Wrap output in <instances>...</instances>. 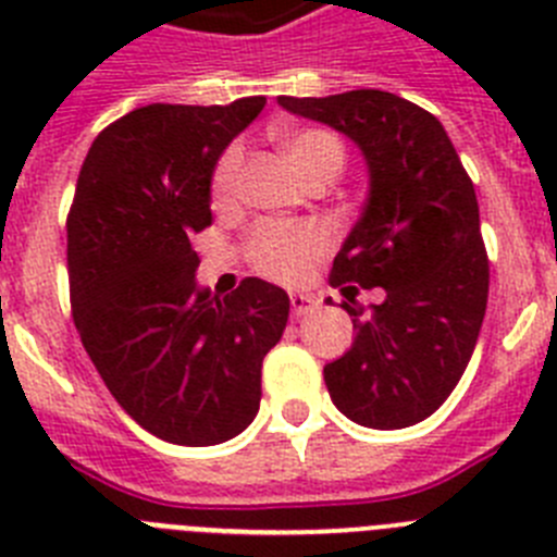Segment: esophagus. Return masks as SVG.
Listing matches in <instances>:
<instances>
[{"mask_svg": "<svg viewBox=\"0 0 557 557\" xmlns=\"http://www.w3.org/2000/svg\"><path fill=\"white\" fill-rule=\"evenodd\" d=\"M289 307H293L295 318H304V314H309L314 307H318V301H314V298H309V295L293 293L289 295Z\"/></svg>", "mask_w": 557, "mask_h": 557, "instance_id": "34e87169", "label": "esophagus"}]
</instances>
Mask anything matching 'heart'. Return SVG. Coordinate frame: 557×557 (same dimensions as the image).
I'll return each mask as SVG.
<instances>
[{
  "label": "heart",
  "instance_id": "b5f03b06",
  "mask_svg": "<svg viewBox=\"0 0 557 557\" xmlns=\"http://www.w3.org/2000/svg\"><path fill=\"white\" fill-rule=\"evenodd\" d=\"M284 156L293 170L307 184L337 178L346 166V145L329 127H298L282 139ZM245 152L234 145L220 156L211 172V200L225 206L234 200L243 175ZM329 236L314 223H287V220H264L245 236V259L256 273L278 284H298L307 278L314 262L326 253Z\"/></svg>",
  "mask_w": 557,
  "mask_h": 557
}]
</instances>
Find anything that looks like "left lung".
Segmentation results:
<instances>
[{"mask_svg": "<svg viewBox=\"0 0 557 557\" xmlns=\"http://www.w3.org/2000/svg\"><path fill=\"white\" fill-rule=\"evenodd\" d=\"M287 111L332 125L366 152L371 191L329 275L354 318L351 348L323 368L343 416L401 430L444 405L474 354L488 304V253L474 184L444 125L376 88L278 97ZM358 287L386 301L362 310Z\"/></svg>", "mask_w": 557, "mask_h": 557, "instance_id": "left-lung-1", "label": "left lung"}]
</instances>
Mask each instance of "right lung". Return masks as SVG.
Returning a JSON list of instances; mask_svg holds the SVG:
<instances>
[{
    "mask_svg": "<svg viewBox=\"0 0 557 557\" xmlns=\"http://www.w3.org/2000/svg\"><path fill=\"white\" fill-rule=\"evenodd\" d=\"M264 102L125 113L88 150L69 209V301L83 348L122 410L170 444L239 435L287 326L282 287L243 278L218 298L195 284L191 236L211 225V172Z\"/></svg>",
    "mask_w": 557,
    "mask_h": 557,
    "instance_id": "add662e5",
    "label": "right lung"
}]
</instances>
